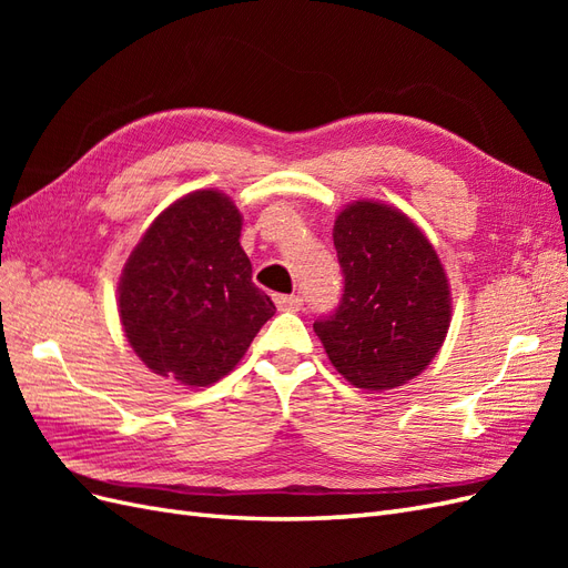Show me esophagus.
<instances>
[{
	"instance_id": "esophagus-1",
	"label": "esophagus",
	"mask_w": 568,
	"mask_h": 568,
	"mask_svg": "<svg viewBox=\"0 0 568 568\" xmlns=\"http://www.w3.org/2000/svg\"><path fill=\"white\" fill-rule=\"evenodd\" d=\"M274 303H277V307H280V311H284V313H298L301 307H303V298L301 296H284V294H280V296H274Z\"/></svg>"
}]
</instances>
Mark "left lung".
I'll use <instances>...</instances> for the list:
<instances>
[{
    "label": "left lung",
    "instance_id": "obj_1",
    "mask_svg": "<svg viewBox=\"0 0 568 568\" xmlns=\"http://www.w3.org/2000/svg\"><path fill=\"white\" fill-rule=\"evenodd\" d=\"M343 270L336 313L313 324L343 379L388 390L422 374L448 334L453 298L436 248L405 213L355 201L334 222Z\"/></svg>",
    "mask_w": 568,
    "mask_h": 568
}]
</instances>
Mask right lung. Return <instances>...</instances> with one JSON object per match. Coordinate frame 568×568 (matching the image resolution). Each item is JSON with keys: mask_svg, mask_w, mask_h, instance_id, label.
I'll use <instances>...</instances> for the list:
<instances>
[{"mask_svg": "<svg viewBox=\"0 0 568 568\" xmlns=\"http://www.w3.org/2000/svg\"><path fill=\"white\" fill-rule=\"evenodd\" d=\"M242 213L217 189L170 203L128 257L118 313L142 363L184 386L230 374L274 303L251 280Z\"/></svg>", "mask_w": 568, "mask_h": 568, "instance_id": "1", "label": "right lung"}]
</instances>
